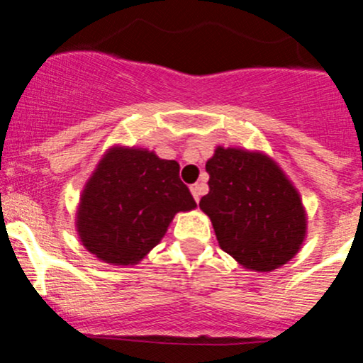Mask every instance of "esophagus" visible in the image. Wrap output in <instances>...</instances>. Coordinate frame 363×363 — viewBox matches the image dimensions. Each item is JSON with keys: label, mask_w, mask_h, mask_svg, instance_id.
I'll use <instances>...</instances> for the list:
<instances>
[{"label": "esophagus", "mask_w": 363, "mask_h": 363, "mask_svg": "<svg viewBox=\"0 0 363 363\" xmlns=\"http://www.w3.org/2000/svg\"><path fill=\"white\" fill-rule=\"evenodd\" d=\"M190 192H192L194 199L199 201V199H201V196H203V194L206 192V186H204L203 183H194V185L190 186Z\"/></svg>", "instance_id": "obj_1"}]
</instances>
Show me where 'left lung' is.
Returning a JSON list of instances; mask_svg holds the SVG:
<instances>
[{
  "label": "left lung",
  "mask_w": 363,
  "mask_h": 363,
  "mask_svg": "<svg viewBox=\"0 0 363 363\" xmlns=\"http://www.w3.org/2000/svg\"><path fill=\"white\" fill-rule=\"evenodd\" d=\"M206 171L209 192L199 208L223 252L257 272L274 271L297 255L308 216L298 190L276 160L257 150L216 147Z\"/></svg>",
  "instance_id": "left-lung-1"
}]
</instances>
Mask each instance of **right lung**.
<instances>
[{
	"label": "right lung",
	"instance_id": "right-lung-1",
	"mask_svg": "<svg viewBox=\"0 0 363 363\" xmlns=\"http://www.w3.org/2000/svg\"><path fill=\"white\" fill-rule=\"evenodd\" d=\"M177 160L136 147H111L80 196L77 233L98 260L134 265L160 242L178 211L196 208Z\"/></svg>",
	"mask_w": 363,
	"mask_h": 363
}]
</instances>
